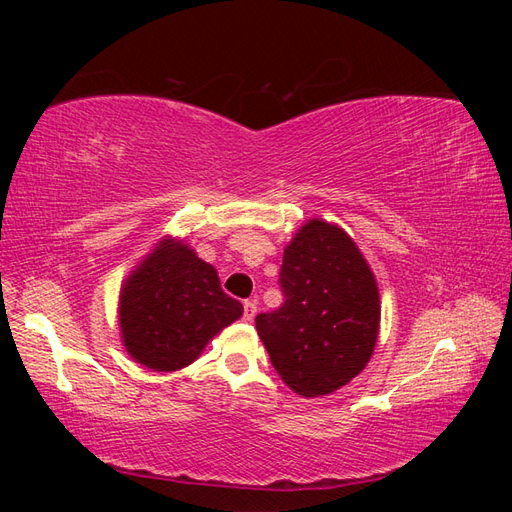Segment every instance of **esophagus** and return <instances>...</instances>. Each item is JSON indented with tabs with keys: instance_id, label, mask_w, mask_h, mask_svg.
<instances>
[{
	"instance_id": "obj_1",
	"label": "esophagus",
	"mask_w": 512,
	"mask_h": 512,
	"mask_svg": "<svg viewBox=\"0 0 512 512\" xmlns=\"http://www.w3.org/2000/svg\"><path fill=\"white\" fill-rule=\"evenodd\" d=\"M256 301H245L243 303V318L250 322V320H254V316H256Z\"/></svg>"
}]
</instances>
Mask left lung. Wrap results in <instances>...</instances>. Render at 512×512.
Listing matches in <instances>:
<instances>
[{
	"mask_svg": "<svg viewBox=\"0 0 512 512\" xmlns=\"http://www.w3.org/2000/svg\"><path fill=\"white\" fill-rule=\"evenodd\" d=\"M280 288L284 303L256 316L280 378L299 395L320 397L359 376L378 339L380 299L346 232L307 222L286 247Z\"/></svg>",
	"mask_w": 512,
	"mask_h": 512,
	"instance_id": "8db88e82",
	"label": "left lung"
}]
</instances>
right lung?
Here are the masks:
<instances>
[{"mask_svg":"<svg viewBox=\"0 0 512 512\" xmlns=\"http://www.w3.org/2000/svg\"><path fill=\"white\" fill-rule=\"evenodd\" d=\"M241 314L243 305L222 290L218 271L188 245L166 239L123 286L119 327L132 359L175 371Z\"/></svg>","mask_w":512,"mask_h":512,"instance_id":"1","label":"right lung"}]
</instances>
